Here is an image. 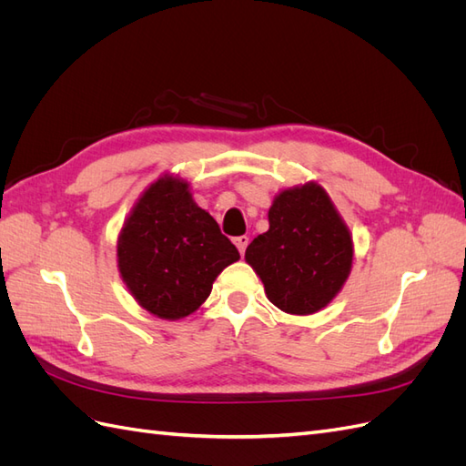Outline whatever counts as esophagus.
Segmentation results:
<instances>
[{
  "mask_svg": "<svg viewBox=\"0 0 466 466\" xmlns=\"http://www.w3.org/2000/svg\"><path fill=\"white\" fill-rule=\"evenodd\" d=\"M235 245H237L238 252H241V255H245V250H247V245H248V237H247V235H241V237H235Z\"/></svg>",
  "mask_w": 466,
  "mask_h": 466,
  "instance_id": "obj_1",
  "label": "esophagus"
}]
</instances>
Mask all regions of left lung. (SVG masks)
<instances>
[{
	"label": "left lung",
	"instance_id": "1",
	"mask_svg": "<svg viewBox=\"0 0 466 466\" xmlns=\"http://www.w3.org/2000/svg\"><path fill=\"white\" fill-rule=\"evenodd\" d=\"M268 221L270 229L245 252L268 299L291 315L320 311L351 270L354 245L346 223L317 182L279 192Z\"/></svg>",
	"mask_w": 466,
	"mask_h": 466
}]
</instances>
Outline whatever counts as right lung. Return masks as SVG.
Returning a JSON list of instances; mask_svg holds the SVG:
<instances>
[{"label": "right lung", "mask_w": 466, "mask_h": 466, "mask_svg": "<svg viewBox=\"0 0 466 466\" xmlns=\"http://www.w3.org/2000/svg\"><path fill=\"white\" fill-rule=\"evenodd\" d=\"M116 252L134 299L167 320L194 313L223 268L241 258L218 221L196 206L188 182L167 175L134 206Z\"/></svg>", "instance_id": "1"}]
</instances>
